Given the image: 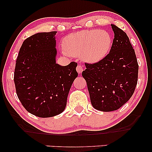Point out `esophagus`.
<instances>
[{
	"instance_id": "34e87169",
	"label": "esophagus",
	"mask_w": 152,
	"mask_h": 152,
	"mask_svg": "<svg viewBox=\"0 0 152 152\" xmlns=\"http://www.w3.org/2000/svg\"><path fill=\"white\" fill-rule=\"evenodd\" d=\"M84 70V68H83V66L82 65H78L77 66V71L79 74L82 73V72Z\"/></svg>"
}]
</instances>
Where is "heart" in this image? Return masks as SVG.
<instances>
[{
	"label": "heart",
	"instance_id": "obj_1",
	"mask_svg": "<svg viewBox=\"0 0 152 152\" xmlns=\"http://www.w3.org/2000/svg\"><path fill=\"white\" fill-rule=\"evenodd\" d=\"M65 55L83 57L84 60L95 63L104 59L111 50L112 39L105 30H82L68 34L64 39Z\"/></svg>",
	"mask_w": 152,
	"mask_h": 152
}]
</instances>
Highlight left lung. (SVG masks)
<instances>
[{
	"mask_svg": "<svg viewBox=\"0 0 152 152\" xmlns=\"http://www.w3.org/2000/svg\"><path fill=\"white\" fill-rule=\"evenodd\" d=\"M114 39L109 53L98 62L85 63L82 76L87 83L91 104L109 112L123 106L134 94L138 64L134 49L123 30L111 24Z\"/></svg>",
	"mask_w": 152,
	"mask_h": 152,
	"instance_id": "obj_1",
	"label": "left lung"
}]
</instances>
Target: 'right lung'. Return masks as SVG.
I'll use <instances>...</instances> for the list:
<instances>
[{"label": "right lung", "instance_id": "add662e5", "mask_svg": "<svg viewBox=\"0 0 152 152\" xmlns=\"http://www.w3.org/2000/svg\"><path fill=\"white\" fill-rule=\"evenodd\" d=\"M56 33L40 32L27 38L16 59V94L25 109L37 117H53L64 111L78 75L76 62L65 66L56 64Z\"/></svg>", "mask_w": 152, "mask_h": 152}]
</instances>
